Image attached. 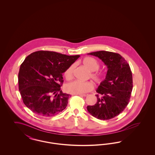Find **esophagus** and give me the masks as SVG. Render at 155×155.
<instances>
[{
    "label": "esophagus",
    "mask_w": 155,
    "mask_h": 155,
    "mask_svg": "<svg viewBox=\"0 0 155 155\" xmlns=\"http://www.w3.org/2000/svg\"><path fill=\"white\" fill-rule=\"evenodd\" d=\"M88 94H78V95H79V96H88Z\"/></svg>",
    "instance_id": "34e87169"
}]
</instances>
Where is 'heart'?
Wrapping results in <instances>:
<instances>
[{
    "label": "heart",
    "instance_id": "heart-1",
    "mask_svg": "<svg viewBox=\"0 0 155 155\" xmlns=\"http://www.w3.org/2000/svg\"><path fill=\"white\" fill-rule=\"evenodd\" d=\"M82 64L89 71H91V77L96 82H101L103 80V74L95 72L99 68V63L96 59L91 57H87L82 60ZM75 66L71 65L64 72V76L67 80H70L73 77V73ZM94 88V84L92 82H81L74 81L66 85V91L67 92L73 94H81L88 92Z\"/></svg>",
    "mask_w": 155,
    "mask_h": 155
}]
</instances>
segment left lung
I'll return each mask as SVG.
<instances>
[{
    "mask_svg": "<svg viewBox=\"0 0 155 155\" xmlns=\"http://www.w3.org/2000/svg\"><path fill=\"white\" fill-rule=\"evenodd\" d=\"M101 59L107 67L105 78L96 89L97 102L88 106L87 110L99 120H109L124 110L133 90V75L130 67L120 54L97 51L88 53Z\"/></svg>",
    "mask_w": 155,
    "mask_h": 155,
    "instance_id": "1",
    "label": "left lung"
}]
</instances>
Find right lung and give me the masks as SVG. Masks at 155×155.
<instances>
[{"label":"right lung","mask_w":155,"mask_h":155,"mask_svg":"<svg viewBox=\"0 0 155 155\" xmlns=\"http://www.w3.org/2000/svg\"><path fill=\"white\" fill-rule=\"evenodd\" d=\"M80 56L44 51L28 56L18 73V88L25 105L43 117H52L64 110L70 95L60 90L62 74Z\"/></svg>","instance_id":"1"}]
</instances>
